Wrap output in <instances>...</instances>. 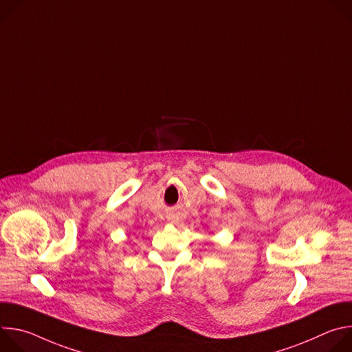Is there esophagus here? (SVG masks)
<instances>
[{
    "label": "esophagus",
    "mask_w": 352,
    "mask_h": 352,
    "mask_svg": "<svg viewBox=\"0 0 352 352\" xmlns=\"http://www.w3.org/2000/svg\"><path fill=\"white\" fill-rule=\"evenodd\" d=\"M171 224H178V220H171Z\"/></svg>",
    "instance_id": "esophagus-1"
}]
</instances>
